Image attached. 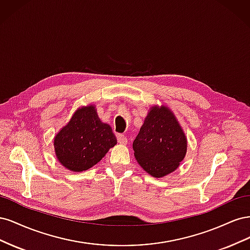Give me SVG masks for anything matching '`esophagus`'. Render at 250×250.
<instances>
[{"label":"esophagus","instance_id":"obj_1","mask_svg":"<svg viewBox=\"0 0 250 250\" xmlns=\"http://www.w3.org/2000/svg\"><path fill=\"white\" fill-rule=\"evenodd\" d=\"M117 139H118V143L121 144V145H126V144H127V139H126L125 135H123V134H118Z\"/></svg>","mask_w":250,"mask_h":250}]
</instances>
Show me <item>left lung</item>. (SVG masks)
I'll return each instance as SVG.
<instances>
[{"label":"left lung","instance_id":"8db88e82","mask_svg":"<svg viewBox=\"0 0 250 250\" xmlns=\"http://www.w3.org/2000/svg\"><path fill=\"white\" fill-rule=\"evenodd\" d=\"M187 137L167 106L149 109L132 144L134 156L151 176L161 178L175 171L187 153Z\"/></svg>","mask_w":250,"mask_h":250}]
</instances>
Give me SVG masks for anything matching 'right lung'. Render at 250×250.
Here are the masks:
<instances>
[{
    "mask_svg": "<svg viewBox=\"0 0 250 250\" xmlns=\"http://www.w3.org/2000/svg\"><path fill=\"white\" fill-rule=\"evenodd\" d=\"M116 144L111 127L101 122L95 105L78 108L54 138L58 162L73 172L92 168Z\"/></svg>",
    "mask_w": 250,
    "mask_h": 250,
    "instance_id": "1",
    "label": "right lung"
}]
</instances>
